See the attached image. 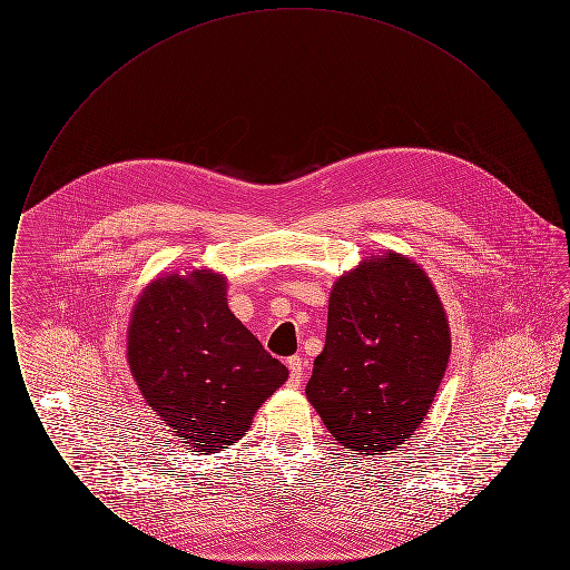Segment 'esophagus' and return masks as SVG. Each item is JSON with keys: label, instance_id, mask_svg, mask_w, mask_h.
<instances>
[{"label": "esophagus", "instance_id": "esophagus-1", "mask_svg": "<svg viewBox=\"0 0 570 570\" xmlns=\"http://www.w3.org/2000/svg\"><path fill=\"white\" fill-rule=\"evenodd\" d=\"M286 365H288V370H291V382L298 386V382L303 379V358L301 356H291L288 361H286Z\"/></svg>", "mask_w": 570, "mask_h": 570}]
</instances>
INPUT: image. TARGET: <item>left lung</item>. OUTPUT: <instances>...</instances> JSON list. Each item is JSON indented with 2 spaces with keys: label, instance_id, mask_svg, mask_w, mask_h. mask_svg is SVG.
<instances>
[{
  "label": "left lung",
  "instance_id": "1",
  "mask_svg": "<svg viewBox=\"0 0 570 570\" xmlns=\"http://www.w3.org/2000/svg\"><path fill=\"white\" fill-rule=\"evenodd\" d=\"M449 356L451 326L432 279L389 249L335 279L305 395L337 444L386 455L428 416Z\"/></svg>",
  "mask_w": 570,
  "mask_h": 570
}]
</instances>
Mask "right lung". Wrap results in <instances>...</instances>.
<instances>
[{"instance_id":"1","label":"right lung","mask_w":570,"mask_h":570,"mask_svg":"<svg viewBox=\"0 0 570 570\" xmlns=\"http://www.w3.org/2000/svg\"><path fill=\"white\" fill-rule=\"evenodd\" d=\"M226 275L163 273L136 298L126 356L168 432L209 455L239 442L288 370L228 309Z\"/></svg>"}]
</instances>
